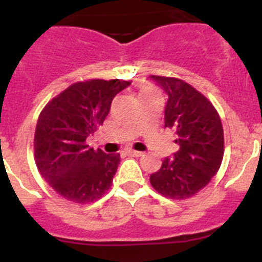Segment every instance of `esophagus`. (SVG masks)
<instances>
[{"instance_id":"34e87169","label":"esophagus","mask_w":262,"mask_h":262,"mask_svg":"<svg viewBox=\"0 0 262 262\" xmlns=\"http://www.w3.org/2000/svg\"><path fill=\"white\" fill-rule=\"evenodd\" d=\"M126 153L130 156H134V157H141V156H143V152H141V150H134V149L126 150Z\"/></svg>"}]
</instances>
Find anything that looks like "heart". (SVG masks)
<instances>
[{"instance_id":"heart-1","label":"heart","mask_w":262,"mask_h":262,"mask_svg":"<svg viewBox=\"0 0 262 262\" xmlns=\"http://www.w3.org/2000/svg\"><path fill=\"white\" fill-rule=\"evenodd\" d=\"M150 92H156V90L153 89L152 86H142L141 89V92H139V95H144V94H150Z\"/></svg>"}]
</instances>
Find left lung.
<instances>
[{"instance_id":"obj_1","label":"left lung","mask_w":262,"mask_h":262,"mask_svg":"<svg viewBox=\"0 0 262 262\" xmlns=\"http://www.w3.org/2000/svg\"><path fill=\"white\" fill-rule=\"evenodd\" d=\"M168 95L165 128L178 134L180 149L165 158L150 185L162 196L184 200L204 189L221 167L224 134L221 118L212 102L180 78L150 76Z\"/></svg>"}]
</instances>
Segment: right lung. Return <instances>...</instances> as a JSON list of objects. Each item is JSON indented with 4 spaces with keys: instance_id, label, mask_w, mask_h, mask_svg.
Returning a JSON list of instances; mask_svg holds the SVG:
<instances>
[{
    "instance_id": "obj_1",
    "label": "right lung",
    "mask_w": 262,
    "mask_h": 262,
    "mask_svg": "<svg viewBox=\"0 0 262 262\" xmlns=\"http://www.w3.org/2000/svg\"><path fill=\"white\" fill-rule=\"evenodd\" d=\"M124 80H87L68 86L43 107L34 134V158L40 175L60 196L86 204L104 196L120 155L90 148L86 139L102 125Z\"/></svg>"
}]
</instances>
